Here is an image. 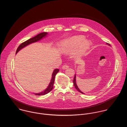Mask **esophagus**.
<instances>
[{
	"mask_svg": "<svg viewBox=\"0 0 127 127\" xmlns=\"http://www.w3.org/2000/svg\"><path fill=\"white\" fill-rule=\"evenodd\" d=\"M68 67H69L68 65H67V64H64V65L62 66V69H66L68 68Z\"/></svg>",
	"mask_w": 127,
	"mask_h": 127,
	"instance_id": "34e87169",
	"label": "esophagus"
}]
</instances>
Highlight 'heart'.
<instances>
[{"instance_id": "1", "label": "heart", "mask_w": 127, "mask_h": 127, "mask_svg": "<svg viewBox=\"0 0 127 127\" xmlns=\"http://www.w3.org/2000/svg\"><path fill=\"white\" fill-rule=\"evenodd\" d=\"M84 39L83 36H74L61 44L67 51L74 52L76 56L81 57L86 54L91 46L90 42Z\"/></svg>"}]
</instances>
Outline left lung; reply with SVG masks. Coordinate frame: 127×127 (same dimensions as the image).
I'll list each match as a JSON object with an SVG mask.
<instances>
[{
    "instance_id": "8db88e82",
    "label": "left lung",
    "mask_w": 127,
    "mask_h": 127,
    "mask_svg": "<svg viewBox=\"0 0 127 127\" xmlns=\"http://www.w3.org/2000/svg\"><path fill=\"white\" fill-rule=\"evenodd\" d=\"M106 44L110 46V45L109 44H108V43H106ZM73 84H74V87H75V89H76L78 92H79L80 93H82V94H84L83 92H82V91H81L79 89L78 87V86H77V85L76 82V74H75V75H74V79H73Z\"/></svg>"
}]
</instances>
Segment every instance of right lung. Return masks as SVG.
<instances>
[{
    "label": "right lung",
    "mask_w": 127,
    "mask_h": 127,
    "mask_svg": "<svg viewBox=\"0 0 127 127\" xmlns=\"http://www.w3.org/2000/svg\"><path fill=\"white\" fill-rule=\"evenodd\" d=\"M48 35V33L47 32H41L38 34H37V35L35 36L34 37L31 38L29 39H28V40L26 41L25 42L22 43L17 48V51H16V55L17 54V53L20 51L21 49H22L23 48H24V47L27 46L28 45L33 43L36 42L38 41L41 40L42 39L46 37L47 36V35ZM59 71V69H55L54 70L53 73L52 74V78L51 79L50 82L49 83V84L48 85V86H47V87L41 92H39V93H34V95H44L45 94H48V93H49L50 92H51L52 89H53V85L54 83V81H55V76L56 75V74Z\"/></svg>",
    "instance_id": "obj_1"
}]
</instances>
